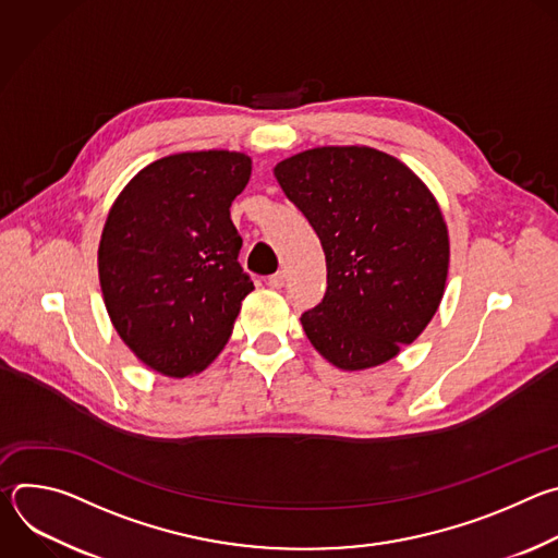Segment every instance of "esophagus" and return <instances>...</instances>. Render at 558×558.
<instances>
[{
	"label": "esophagus",
	"instance_id": "34e87169",
	"mask_svg": "<svg viewBox=\"0 0 558 558\" xmlns=\"http://www.w3.org/2000/svg\"><path fill=\"white\" fill-rule=\"evenodd\" d=\"M284 282H287V274H284V271H276L274 276L267 278V284H269L271 289H282Z\"/></svg>",
	"mask_w": 558,
	"mask_h": 558
}]
</instances>
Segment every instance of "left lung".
Here are the masks:
<instances>
[{
	"mask_svg": "<svg viewBox=\"0 0 558 558\" xmlns=\"http://www.w3.org/2000/svg\"><path fill=\"white\" fill-rule=\"evenodd\" d=\"M327 258V293L300 323L342 371L392 360L439 308L450 245L441 209L395 156L366 147H313L274 170Z\"/></svg>",
	"mask_w": 558,
	"mask_h": 558,
	"instance_id": "left-lung-1",
	"label": "left lung"
}]
</instances>
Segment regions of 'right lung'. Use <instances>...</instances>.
Listing matches in <instances>:
<instances>
[{
  "label": "right lung",
  "instance_id": "right-lung-1",
  "mask_svg": "<svg viewBox=\"0 0 558 558\" xmlns=\"http://www.w3.org/2000/svg\"><path fill=\"white\" fill-rule=\"evenodd\" d=\"M252 177L241 151H181L143 168L114 201L99 243L110 320L168 377L207 368L254 291L229 207Z\"/></svg>",
  "mask_w": 558,
  "mask_h": 558
}]
</instances>
